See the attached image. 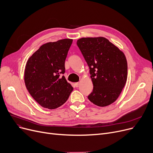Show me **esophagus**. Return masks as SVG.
<instances>
[{
    "label": "esophagus",
    "instance_id": "obj_1",
    "mask_svg": "<svg viewBox=\"0 0 153 153\" xmlns=\"http://www.w3.org/2000/svg\"><path fill=\"white\" fill-rule=\"evenodd\" d=\"M79 82H77V83H75V85L76 87H78L79 86Z\"/></svg>",
    "mask_w": 153,
    "mask_h": 153
}]
</instances>
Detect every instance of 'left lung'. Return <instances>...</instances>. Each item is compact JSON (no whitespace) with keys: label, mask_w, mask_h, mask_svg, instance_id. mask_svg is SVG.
<instances>
[{"label":"left lung","mask_w":153,"mask_h":153,"mask_svg":"<svg viewBox=\"0 0 153 153\" xmlns=\"http://www.w3.org/2000/svg\"><path fill=\"white\" fill-rule=\"evenodd\" d=\"M76 44L90 68L93 89L88 96L89 100L101 107L111 105L126 82L125 54L105 37L82 38Z\"/></svg>","instance_id":"left-lung-1"}]
</instances>
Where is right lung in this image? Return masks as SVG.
Instances as JSON below:
<instances>
[{"label":"right lung","mask_w":153,"mask_h":153,"mask_svg":"<svg viewBox=\"0 0 153 153\" xmlns=\"http://www.w3.org/2000/svg\"><path fill=\"white\" fill-rule=\"evenodd\" d=\"M72 39L42 45L28 59L25 69L26 88L42 107L53 110L63 105L74 90L63 75Z\"/></svg>","instance_id":"obj_1"}]
</instances>
